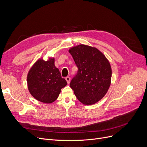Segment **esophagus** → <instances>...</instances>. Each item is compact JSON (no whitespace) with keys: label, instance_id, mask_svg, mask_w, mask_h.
Segmentation results:
<instances>
[{"label":"esophagus","instance_id":"1","mask_svg":"<svg viewBox=\"0 0 147 147\" xmlns=\"http://www.w3.org/2000/svg\"><path fill=\"white\" fill-rule=\"evenodd\" d=\"M65 80H66V81H67L68 84H69V83H70V78H69V77L67 76V78H65Z\"/></svg>","mask_w":147,"mask_h":147}]
</instances>
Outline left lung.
Instances as JSON below:
<instances>
[{"instance_id":"left-lung-1","label":"left lung","mask_w":147,"mask_h":147,"mask_svg":"<svg viewBox=\"0 0 147 147\" xmlns=\"http://www.w3.org/2000/svg\"><path fill=\"white\" fill-rule=\"evenodd\" d=\"M68 51L78 68L69 86L82 104L96 103L110 86L112 71L109 60L97 48L85 45L74 46Z\"/></svg>"}]
</instances>
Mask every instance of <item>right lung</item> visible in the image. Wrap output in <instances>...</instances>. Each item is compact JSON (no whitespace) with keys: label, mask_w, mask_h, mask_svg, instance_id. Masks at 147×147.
I'll use <instances>...</instances> for the list:
<instances>
[{"label":"right lung","mask_w":147,"mask_h":147,"mask_svg":"<svg viewBox=\"0 0 147 147\" xmlns=\"http://www.w3.org/2000/svg\"><path fill=\"white\" fill-rule=\"evenodd\" d=\"M54 63L53 58H49L46 61L38 59L27 74V86L30 94L37 101L46 104L55 101L61 89L67 84Z\"/></svg>","instance_id":"add662e5"}]
</instances>
